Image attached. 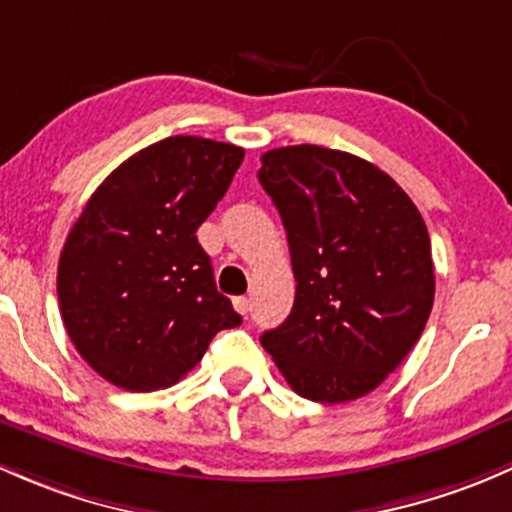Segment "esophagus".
Instances as JSON below:
<instances>
[{"label":"esophagus","mask_w":512,"mask_h":512,"mask_svg":"<svg viewBox=\"0 0 512 512\" xmlns=\"http://www.w3.org/2000/svg\"><path fill=\"white\" fill-rule=\"evenodd\" d=\"M234 308L239 310L241 315H249V310H251V300H249V298H234Z\"/></svg>","instance_id":"esophagus-1"}]
</instances>
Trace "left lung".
<instances>
[{
    "label": "left lung",
    "mask_w": 512,
    "mask_h": 512,
    "mask_svg": "<svg viewBox=\"0 0 512 512\" xmlns=\"http://www.w3.org/2000/svg\"><path fill=\"white\" fill-rule=\"evenodd\" d=\"M258 182L295 276L291 315L261 335L263 350L300 397H365L402 365L434 305L424 219L387 172L320 145L268 150Z\"/></svg>",
    "instance_id": "left-lung-1"
}]
</instances>
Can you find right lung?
Listing matches in <instances>:
<instances>
[{"instance_id": "right-lung-1", "label": "right lung", "mask_w": 512, "mask_h": 512, "mask_svg": "<svg viewBox=\"0 0 512 512\" xmlns=\"http://www.w3.org/2000/svg\"><path fill=\"white\" fill-rule=\"evenodd\" d=\"M241 160L244 147L229 142H155L105 177L68 231L56 278L63 325L115 387H172L219 330L241 325L197 241Z\"/></svg>"}]
</instances>
